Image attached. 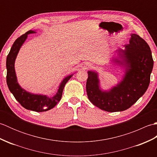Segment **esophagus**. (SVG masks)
Segmentation results:
<instances>
[{"mask_svg":"<svg viewBox=\"0 0 157 157\" xmlns=\"http://www.w3.org/2000/svg\"><path fill=\"white\" fill-rule=\"evenodd\" d=\"M91 67H92L91 63H86V68H90Z\"/></svg>","mask_w":157,"mask_h":157,"instance_id":"esophagus-1","label":"esophagus"}]
</instances>
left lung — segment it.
I'll use <instances>...</instances> for the list:
<instances>
[{
  "label": "left lung",
  "mask_w": 157,
  "mask_h": 157,
  "mask_svg": "<svg viewBox=\"0 0 157 157\" xmlns=\"http://www.w3.org/2000/svg\"><path fill=\"white\" fill-rule=\"evenodd\" d=\"M125 50L116 51L119 59L113 63L125 67L122 80L109 90L100 87L97 72L88 71L86 92L93 105L107 112L123 111L134 104L148 89L153 61L150 46L144 39L136 34H131L129 44Z\"/></svg>",
  "instance_id": "1"
}]
</instances>
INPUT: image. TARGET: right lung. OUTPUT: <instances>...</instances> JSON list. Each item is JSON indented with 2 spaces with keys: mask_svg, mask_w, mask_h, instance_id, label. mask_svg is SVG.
<instances>
[{
  "mask_svg": "<svg viewBox=\"0 0 157 157\" xmlns=\"http://www.w3.org/2000/svg\"><path fill=\"white\" fill-rule=\"evenodd\" d=\"M34 33H36V32L29 30L19 37L13 43L11 51L6 57V67L7 70L6 84H7L10 92L12 93L15 99L21 104L23 107L36 112H43L48 111L55 107V106L60 101L62 97L65 85L71 78L73 74L67 76L63 79L59 86L57 92L52 97H49L46 95L32 94L25 90L19 86L15 73V61L20 48L27 39L28 34H34Z\"/></svg>",
  "mask_w": 157,
  "mask_h": 157,
  "instance_id": "1",
  "label": "right lung"
}]
</instances>
